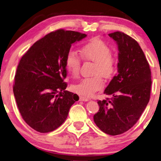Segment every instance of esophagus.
<instances>
[{
	"label": "esophagus",
	"mask_w": 161,
	"mask_h": 161,
	"mask_svg": "<svg viewBox=\"0 0 161 161\" xmlns=\"http://www.w3.org/2000/svg\"><path fill=\"white\" fill-rule=\"evenodd\" d=\"M80 101H83V102H87V101H89V99L85 97L80 96Z\"/></svg>",
	"instance_id": "esophagus-1"
}]
</instances>
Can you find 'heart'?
<instances>
[{
    "label": "heart",
    "instance_id": "heart-1",
    "mask_svg": "<svg viewBox=\"0 0 161 161\" xmlns=\"http://www.w3.org/2000/svg\"><path fill=\"white\" fill-rule=\"evenodd\" d=\"M109 46L99 39L92 40L81 48V54L85 60L95 63L94 75L92 77H86L73 85L75 92L83 97H91L96 92L104 87L103 77L109 79L115 75L117 70V59L111 54ZM81 60L75 51L70 50L65 58V67L74 77L80 73Z\"/></svg>",
    "mask_w": 161,
    "mask_h": 161
}]
</instances>
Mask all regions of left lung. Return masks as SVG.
<instances>
[{
  "label": "left lung",
  "mask_w": 161,
  "mask_h": 161,
  "mask_svg": "<svg viewBox=\"0 0 161 161\" xmlns=\"http://www.w3.org/2000/svg\"><path fill=\"white\" fill-rule=\"evenodd\" d=\"M118 46L117 74L104 90L111 99L97 103L94 122L110 136L124 133L138 120L150 100L151 71L145 56L136 40L124 33L109 34Z\"/></svg>",
  "instance_id": "8db88e82"
}]
</instances>
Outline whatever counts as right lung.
Segmentation results:
<instances>
[{"instance_id":"right-lung-1","label":"right lung","mask_w":161,"mask_h":161,"mask_svg":"<svg viewBox=\"0 0 161 161\" xmlns=\"http://www.w3.org/2000/svg\"><path fill=\"white\" fill-rule=\"evenodd\" d=\"M86 35L57 30L31 46L23 56L15 75L14 94L24 121L39 132L62 125L77 94L65 90V58L71 45Z\"/></svg>"}]
</instances>
